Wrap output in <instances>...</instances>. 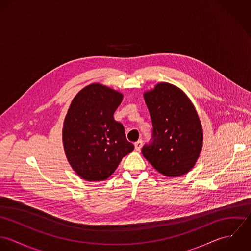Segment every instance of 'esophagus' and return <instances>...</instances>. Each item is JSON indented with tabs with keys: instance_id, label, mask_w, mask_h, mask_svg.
I'll use <instances>...</instances> for the list:
<instances>
[{
	"instance_id": "1",
	"label": "esophagus",
	"mask_w": 251,
	"mask_h": 251,
	"mask_svg": "<svg viewBox=\"0 0 251 251\" xmlns=\"http://www.w3.org/2000/svg\"><path fill=\"white\" fill-rule=\"evenodd\" d=\"M142 145H143V141H142V140H138L137 142H135V143H134L135 150H136L137 151H139L141 150V148H142Z\"/></svg>"
}]
</instances>
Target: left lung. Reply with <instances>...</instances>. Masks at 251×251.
Instances as JSON below:
<instances>
[{
    "label": "left lung",
    "instance_id": "1",
    "mask_svg": "<svg viewBox=\"0 0 251 251\" xmlns=\"http://www.w3.org/2000/svg\"><path fill=\"white\" fill-rule=\"evenodd\" d=\"M152 123V143L145 145V158L165 177L188 173L203 147V128L189 98L177 86L161 82L144 93Z\"/></svg>",
    "mask_w": 251,
    "mask_h": 251
}]
</instances>
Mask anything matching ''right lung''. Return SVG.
Returning a JSON list of instances; mask_svg holds the SVG:
<instances>
[{
    "label": "right lung",
    "instance_id": "1",
    "mask_svg": "<svg viewBox=\"0 0 251 251\" xmlns=\"http://www.w3.org/2000/svg\"><path fill=\"white\" fill-rule=\"evenodd\" d=\"M123 94L100 83L83 88L72 100L63 126V144L74 172L88 181H101L134 150L124 126L114 120Z\"/></svg>",
    "mask_w": 251,
    "mask_h": 251
}]
</instances>
